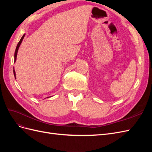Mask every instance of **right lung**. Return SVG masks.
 I'll list each match as a JSON object with an SVG mask.
<instances>
[{
  "mask_svg": "<svg viewBox=\"0 0 152 152\" xmlns=\"http://www.w3.org/2000/svg\"><path fill=\"white\" fill-rule=\"evenodd\" d=\"M25 35V34H24L22 36V37L21 38V39H20V42H18V45H17L16 50H15V61H14V63H15L16 61V58H17V54H18V49H19V48H20V45H21V42H22V41H23V39H24ZM13 72H14V75H15V79H16V72H15V68H14V69H13ZM50 97H48V98H50Z\"/></svg>",
  "mask_w": 152,
  "mask_h": 152,
  "instance_id": "1",
  "label": "right lung"
}]
</instances>
